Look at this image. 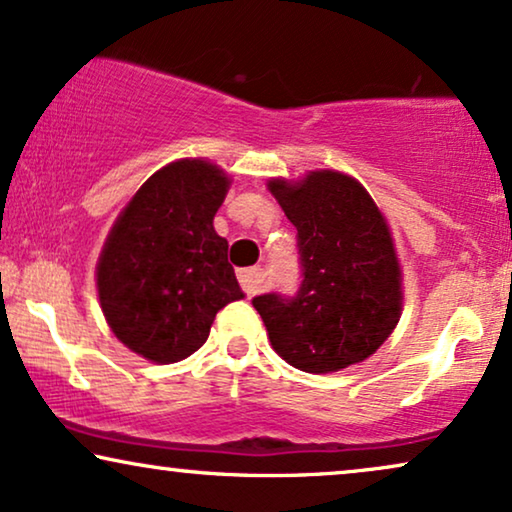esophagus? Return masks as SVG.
Here are the masks:
<instances>
[{"label":"esophagus","instance_id":"34e87169","mask_svg":"<svg viewBox=\"0 0 512 512\" xmlns=\"http://www.w3.org/2000/svg\"><path fill=\"white\" fill-rule=\"evenodd\" d=\"M240 284H242L244 294H247V296L258 294V291H261V287H263V270L261 268L240 270Z\"/></svg>","mask_w":512,"mask_h":512}]
</instances>
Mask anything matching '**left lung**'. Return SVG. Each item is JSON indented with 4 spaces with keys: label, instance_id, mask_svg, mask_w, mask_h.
Returning <instances> with one entry per match:
<instances>
[{
    "label": "left lung",
    "instance_id": "8db88e82",
    "mask_svg": "<svg viewBox=\"0 0 512 512\" xmlns=\"http://www.w3.org/2000/svg\"><path fill=\"white\" fill-rule=\"evenodd\" d=\"M296 228L301 287L256 296L275 353L308 374L367 360L402 313V272L376 202L355 178L310 171L301 183H268Z\"/></svg>",
    "mask_w": 512,
    "mask_h": 512
}]
</instances>
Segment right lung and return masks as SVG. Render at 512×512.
Returning a JSON list of instances; mask_svg holds the SVG:
<instances>
[{
  "label": "right lung",
  "mask_w": 512,
  "mask_h": 512,
  "mask_svg": "<svg viewBox=\"0 0 512 512\" xmlns=\"http://www.w3.org/2000/svg\"><path fill=\"white\" fill-rule=\"evenodd\" d=\"M228 176L204 159L152 174L112 225L96 284L105 320L126 348L157 364L185 360L221 308L244 298L214 216Z\"/></svg>",
  "instance_id": "obj_1"
}]
</instances>
